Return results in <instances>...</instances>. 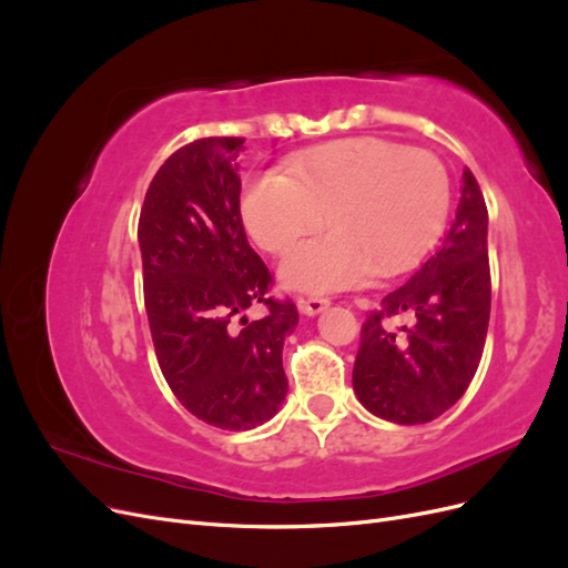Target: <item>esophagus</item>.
Instances as JSON below:
<instances>
[{
  "mask_svg": "<svg viewBox=\"0 0 568 568\" xmlns=\"http://www.w3.org/2000/svg\"><path fill=\"white\" fill-rule=\"evenodd\" d=\"M324 307H329V301L326 298H317V296H311V298H298V311L303 315H320Z\"/></svg>",
  "mask_w": 568,
  "mask_h": 568,
  "instance_id": "obj_1",
  "label": "esophagus"
}]
</instances>
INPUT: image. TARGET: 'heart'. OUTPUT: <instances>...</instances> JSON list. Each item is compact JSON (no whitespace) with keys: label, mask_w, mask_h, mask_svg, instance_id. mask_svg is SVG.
<instances>
[{"label":"heart","mask_w":568,"mask_h":568,"mask_svg":"<svg viewBox=\"0 0 568 568\" xmlns=\"http://www.w3.org/2000/svg\"><path fill=\"white\" fill-rule=\"evenodd\" d=\"M450 211V178L436 153L374 136L324 144L291 161L286 175L248 180L242 215L253 242L272 255L301 244L280 267L288 288L332 294L393 277L436 244Z\"/></svg>","instance_id":"obj_1"}]
</instances>
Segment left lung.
I'll use <instances>...</instances> for the list:
<instances>
[{"instance_id": "8db88e82", "label": "left lung", "mask_w": 568, "mask_h": 568, "mask_svg": "<svg viewBox=\"0 0 568 568\" xmlns=\"http://www.w3.org/2000/svg\"><path fill=\"white\" fill-rule=\"evenodd\" d=\"M450 232L409 282L369 313L353 367L357 400L395 424H426L469 388L490 320L488 209L469 168ZM416 322L393 331L387 320Z\"/></svg>"}]
</instances>
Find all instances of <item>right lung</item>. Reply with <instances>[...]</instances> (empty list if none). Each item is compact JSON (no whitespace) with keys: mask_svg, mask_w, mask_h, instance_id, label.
I'll return each instance as SVG.
<instances>
[{"mask_svg":"<svg viewBox=\"0 0 568 568\" xmlns=\"http://www.w3.org/2000/svg\"><path fill=\"white\" fill-rule=\"evenodd\" d=\"M242 151V136L178 149L153 175L136 227L159 367L194 417L230 432L277 415L288 388L284 338L298 324L294 301L267 294L272 274L244 232ZM257 302L266 315L248 321Z\"/></svg>","mask_w":568,"mask_h":568,"instance_id":"add662e5","label":"right lung"}]
</instances>
